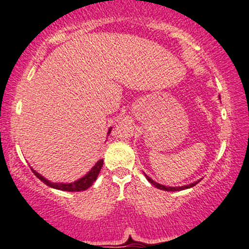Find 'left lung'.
<instances>
[{"instance_id": "left-lung-1", "label": "left lung", "mask_w": 249, "mask_h": 249, "mask_svg": "<svg viewBox=\"0 0 249 249\" xmlns=\"http://www.w3.org/2000/svg\"><path fill=\"white\" fill-rule=\"evenodd\" d=\"M144 176H146L147 180L149 181L150 184H153L154 186L157 187V188H160V190H163V191H166V192H176V191H181V190H185V188H190V187H193V186H195V185L197 184V182L200 181V180H197V181L193 182V184H190V185H185V186H180V187H168V186H164V185H161V184H159V182L154 181L153 179L148 177V176H147L146 174H144Z\"/></svg>"}]
</instances>
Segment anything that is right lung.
Masks as SVG:
<instances>
[{
    "mask_svg": "<svg viewBox=\"0 0 249 249\" xmlns=\"http://www.w3.org/2000/svg\"><path fill=\"white\" fill-rule=\"evenodd\" d=\"M110 131H111V127L109 128L108 134L110 133ZM102 165H103V160H100V161H97L95 163V165L90 169V171L88 172L86 176H84L83 178L78 179V180H75L73 182H70V184H63V182H52V181L47 180V179L45 177H42L40 174H37L36 170H33L32 168H31V170H32L33 174L36 175L41 181L45 182V184L48 185L49 187L56 188V190H61V191H67V192H80V191L87 190L88 187L92 186L93 182L96 180L100 171H101Z\"/></svg>",
    "mask_w": 249,
    "mask_h": 249,
    "instance_id": "right-lung-1",
    "label": "right lung"
}]
</instances>
